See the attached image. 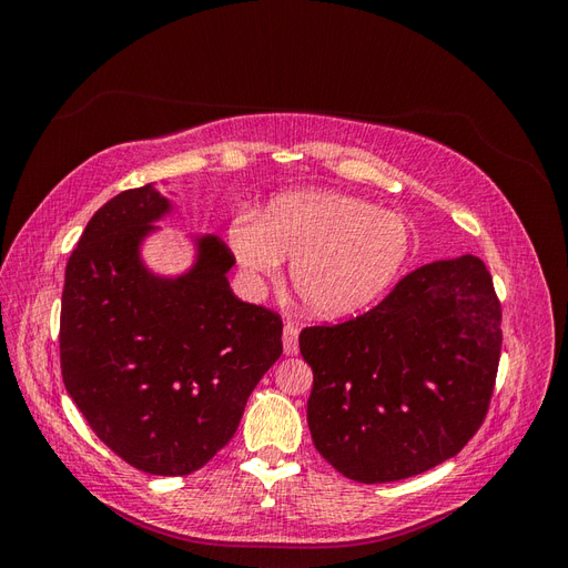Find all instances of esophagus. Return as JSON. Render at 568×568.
<instances>
[{
  "instance_id": "34e87169",
  "label": "esophagus",
  "mask_w": 568,
  "mask_h": 568,
  "mask_svg": "<svg viewBox=\"0 0 568 568\" xmlns=\"http://www.w3.org/2000/svg\"><path fill=\"white\" fill-rule=\"evenodd\" d=\"M282 341H284V353L286 355H296L298 353V326L294 322H286L284 324Z\"/></svg>"
}]
</instances>
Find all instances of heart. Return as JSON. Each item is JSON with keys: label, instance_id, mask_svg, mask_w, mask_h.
<instances>
[{"label": "heart", "instance_id": "obj_1", "mask_svg": "<svg viewBox=\"0 0 568 568\" xmlns=\"http://www.w3.org/2000/svg\"><path fill=\"white\" fill-rule=\"evenodd\" d=\"M230 248L251 277L274 280L282 257L301 303L322 317L365 311L405 267L412 234L390 211L336 192H294L270 203L263 217L236 215Z\"/></svg>", "mask_w": 568, "mask_h": 568}]
</instances>
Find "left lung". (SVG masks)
<instances>
[{
  "label": "left lung",
  "mask_w": 568,
  "mask_h": 568,
  "mask_svg": "<svg viewBox=\"0 0 568 568\" xmlns=\"http://www.w3.org/2000/svg\"><path fill=\"white\" fill-rule=\"evenodd\" d=\"M503 307L476 255L409 272L372 311L307 326V426L317 453L359 484L455 457L484 424L503 348Z\"/></svg>",
  "instance_id": "obj_1"
}]
</instances>
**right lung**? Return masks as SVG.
Instances as JSON below:
<instances>
[{"instance_id":"1","label":"right lung","mask_w":568,"mask_h":568,"mask_svg":"<svg viewBox=\"0 0 568 568\" xmlns=\"http://www.w3.org/2000/svg\"><path fill=\"white\" fill-rule=\"evenodd\" d=\"M170 203L153 189L120 192L92 215L65 265L61 376L97 438L134 469L184 476L236 434L255 384L282 355V317L239 301L234 253L199 239L180 280L136 255Z\"/></svg>"}]
</instances>
